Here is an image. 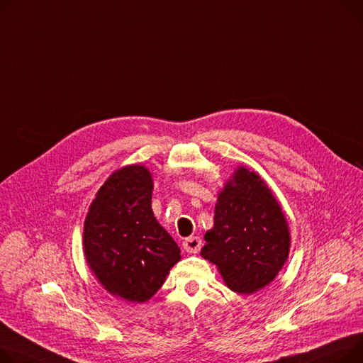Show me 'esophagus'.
<instances>
[{
	"label": "esophagus",
	"instance_id": "34e87169",
	"mask_svg": "<svg viewBox=\"0 0 363 363\" xmlns=\"http://www.w3.org/2000/svg\"><path fill=\"white\" fill-rule=\"evenodd\" d=\"M201 239L199 238V236H189V238H186L184 242H182V247H184V250L186 251V252H189V254H197V252H200V250H201Z\"/></svg>",
	"mask_w": 363,
	"mask_h": 363
}]
</instances>
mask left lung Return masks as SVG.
Returning a JSON list of instances; mask_svg holds the SVG:
<instances>
[{
  "instance_id": "1",
  "label": "left lung",
  "mask_w": 363,
  "mask_h": 363,
  "mask_svg": "<svg viewBox=\"0 0 363 363\" xmlns=\"http://www.w3.org/2000/svg\"><path fill=\"white\" fill-rule=\"evenodd\" d=\"M201 255L214 262L228 287L252 294L267 286L289 255L291 236L281 207L264 181L239 167L219 194L214 226Z\"/></svg>"
}]
</instances>
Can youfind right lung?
I'll list each match as a JSON object with an SVG mask.
<instances>
[{
  "instance_id": "right-lung-1",
  "label": "right lung",
  "mask_w": 363,
  "mask_h": 363,
  "mask_svg": "<svg viewBox=\"0 0 363 363\" xmlns=\"http://www.w3.org/2000/svg\"><path fill=\"white\" fill-rule=\"evenodd\" d=\"M152 175L133 164L112 174L98 191L84 222L86 259L108 292L146 302L181 259L172 236L152 210Z\"/></svg>"
}]
</instances>
